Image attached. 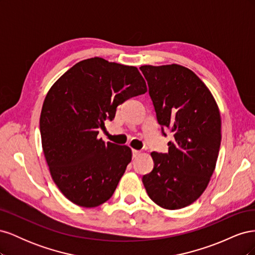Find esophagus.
Instances as JSON below:
<instances>
[{"instance_id":"obj_1","label":"esophagus","mask_w":255,"mask_h":255,"mask_svg":"<svg viewBox=\"0 0 255 255\" xmlns=\"http://www.w3.org/2000/svg\"><path fill=\"white\" fill-rule=\"evenodd\" d=\"M132 153H133V157H136L137 155H139L140 151H138V150H135V149H133V150H132Z\"/></svg>"}]
</instances>
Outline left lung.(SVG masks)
I'll list each match as a JSON object with an SVG mask.
<instances>
[{
  "mask_svg": "<svg viewBox=\"0 0 255 255\" xmlns=\"http://www.w3.org/2000/svg\"><path fill=\"white\" fill-rule=\"evenodd\" d=\"M161 133L173 134L168 153L152 152L153 170L142 176L146 194L166 210H180L203 194L215 170L221 119L211 91L180 65L141 66Z\"/></svg>",
  "mask_w": 255,
  "mask_h": 255,
  "instance_id": "left-lung-1",
  "label": "left lung"
}]
</instances>
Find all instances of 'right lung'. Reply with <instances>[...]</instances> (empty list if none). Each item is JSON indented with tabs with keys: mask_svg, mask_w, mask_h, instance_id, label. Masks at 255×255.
Returning a JSON list of instances; mask_svg holds the SVG:
<instances>
[{
	"mask_svg": "<svg viewBox=\"0 0 255 255\" xmlns=\"http://www.w3.org/2000/svg\"><path fill=\"white\" fill-rule=\"evenodd\" d=\"M146 92L133 66L101 57L75 64L49 90L40 115V134L53 181L76 205L96 207L109 200L132 159L128 145L98 139L117 106Z\"/></svg>",
	"mask_w": 255,
	"mask_h": 255,
	"instance_id": "obj_1",
	"label": "right lung"
}]
</instances>
